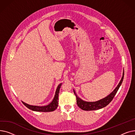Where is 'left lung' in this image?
<instances>
[{"label": "left lung", "instance_id": "obj_1", "mask_svg": "<svg viewBox=\"0 0 135 135\" xmlns=\"http://www.w3.org/2000/svg\"><path fill=\"white\" fill-rule=\"evenodd\" d=\"M124 72H123V76L122 78V79L119 82V84L117 88L114 89L111 94H110L108 96L102 99L101 100H99L96 102H86L84 101L81 99L79 98L75 94V91L74 90V93L76 96V103L78 105V107L81 108V109L84 110H97L102 108L106 105H107L112 100L113 98L114 97L115 94H117L118 89H119L120 85L123 82V79H124Z\"/></svg>", "mask_w": 135, "mask_h": 135}]
</instances>
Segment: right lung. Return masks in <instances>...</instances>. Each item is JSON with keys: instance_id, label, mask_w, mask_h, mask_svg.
<instances>
[{"instance_id": "1", "label": "right lung", "mask_w": 135, "mask_h": 135, "mask_svg": "<svg viewBox=\"0 0 135 135\" xmlns=\"http://www.w3.org/2000/svg\"><path fill=\"white\" fill-rule=\"evenodd\" d=\"M62 84L61 83L58 86L57 88L56 89L55 95L53 101L51 102V103H50L47 105L45 106H37V105H31L30 104H28L23 102H22L23 104L27 107L28 108H29L31 110L33 111H37V112H52L55 110L58 107L59 104V95L60 92V89L61 88Z\"/></svg>"}]
</instances>
